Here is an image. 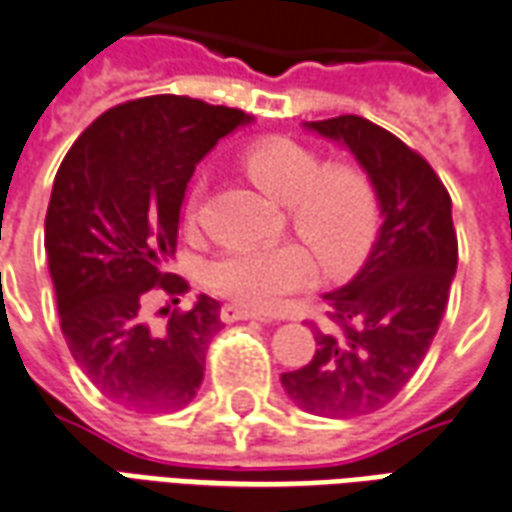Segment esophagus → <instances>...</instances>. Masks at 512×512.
Returning <instances> with one entry per match:
<instances>
[{"label": "esophagus", "mask_w": 512, "mask_h": 512, "mask_svg": "<svg viewBox=\"0 0 512 512\" xmlns=\"http://www.w3.org/2000/svg\"><path fill=\"white\" fill-rule=\"evenodd\" d=\"M219 317H222V323H238V320H260V323H268V320H271L268 314L246 309V306L241 304H225L222 306V312H219Z\"/></svg>", "instance_id": "obj_1"}]
</instances>
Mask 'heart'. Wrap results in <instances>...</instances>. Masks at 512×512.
Masks as SVG:
<instances>
[{"label": "heart", "instance_id": "1", "mask_svg": "<svg viewBox=\"0 0 512 512\" xmlns=\"http://www.w3.org/2000/svg\"><path fill=\"white\" fill-rule=\"evenodd\" d=\"M241 168L266 195L287 206V222L325 268H347L369 249L377 230V192L355 165L328 162L290 138H266L241 154ZM200 211V189L189 219ZM314 279L309 249L293 241L230 246L208 268V285L241 306L274 309Z\"/></svg>", "mask_w": 512, "mask_h": 512}]
</instances>
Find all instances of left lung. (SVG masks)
<instances>
[{"label": "left lung", "mask_w": 512, "mask_h": 512, "mask_svg": "<svg viewBox=\"0 0 512 512\" xmlns=\"http://www.w3.org/2000/svg\"><path fill=\"white\" fill-rule=\"evenodd\" d=\"M304 127L355 154L382 225L361 271L323 295L333 328H314V358L282 374V388L312 415L358 418L396 399L426 358L456 276V227L445 184L393 132L361 116Z\"/></svg>", "instance_id": "8db88e82"}]
</instances>
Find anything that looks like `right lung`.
<instances>
[{
    "label": "right lung",
    "mask_w": 512,
    "mask_h": 512,
    "mask_svg": "<svg viewBox=\"0 0 512 512\" xmlns=\"http://www.w3.org/2000/svg\"><path fill=\"white\" fill-rule=\"evenodd\" d=\"M238 108L179 94L121 102L94 119L67 151L45 214V252L64 342L108 399L138 412H170L195 399L206 350L222 328L219 301L162 309L146 323L154 293L187 282L168 274L184 192L219 138L246 124Z\"/></svg>",
    "instance_id": "1"
}]
</instances>
